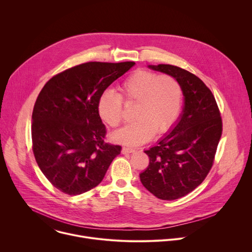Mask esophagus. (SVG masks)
Listing matches in <instances>:
<instances>
[{"mask_svg": "<svg viewBox=\"0 0 252 252\" xmlns=\"http://www.w3.org/2000/svg\"><path fill=\"white\" fill-rule=\"evenodd\" d=\"M135 150L134 149H131V148H123L122 150V153L124 155H128V154H131V153H134Z\"/></svg>", "mask_w": 252, "mask_h": 252, "instance_id": "34e87169", "label": "esophagus"}]
</instances>
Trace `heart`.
Segmentation results:
<instances>
[{
    "instance_id": "obj_1",
    "label": "heart",
    "mask_w": 252,
    "mask_h": 252,
    "mask_svg": "<svg viewBox=\"0 0 252 252\" xmlns=\"http://www.w3.org/2000/svg\"><path fill=\"white\" fill-rule=\"evenodd\" d=\"M121 94L103 91L97 99V113L103 123L118 127L123 121V100L135 104L133 123L113 133V139L124 146H140L168 132L176 124L183 105V89L170 75H158L138 69L121 85Z\"/></svg>"
}]
</instances>
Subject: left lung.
<instances>
[{"label": "left lung", "instance_id": "1", "mask_svg": "<svg viewBox=\"0 0 252 252\" xmlns=\"http://www.w3.org/2000/svg\"><path fill=\"white\" fill-rule=\"evenodd\" d=\"M149 67L174 77L185 96L179 121L157 146L145 151L150 165L139 174L142 186L155 196L173 200L204 181L221 137L222 121L211 91L195 75L171 64Z\"/></svg>", "mask_w": 252, "mask_h": 252}]
</instances>
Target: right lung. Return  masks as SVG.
<instances>
[{"instance_id":"obj_1","label":"right lung","mask_w":252,"mask_h":252,"mask_svg":"<svg viewBox=\"0 0 252 252\" xmlns=\"http://www.w3.org/2000/svg\"><path fill=\"white\" fill-rule=\"evenodd\" d=\"M134 63H85L54 76L40 92L32 116V152L62 192L78 195L95 188L121 154V146L104 141L97 99Z\"/></svg>"}]
</instances>
